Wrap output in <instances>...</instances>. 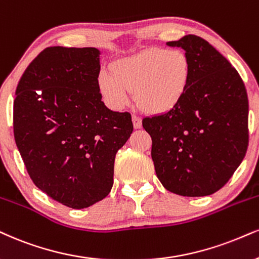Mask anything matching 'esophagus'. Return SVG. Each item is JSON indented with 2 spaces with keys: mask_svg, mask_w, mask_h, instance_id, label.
<instances>
[{
  "mask_svg": "<svg viewBox=\"0 0 259 259\" xmlns=\"http://www.w3.org/2000/svg\"><path fill=\"white\" fill-rule=\"evenodd\" d=\"M132 122L135 128H140L142 127V119L139 116H137V115H133L132 116Z\"/></svg>",
  "mask_w": 259,
  "mask_h": 259,
  "instance_id": "obj_1",
  "label": "esophagus"
}]
</instances>
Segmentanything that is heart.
<instances>
[{"mask_svg":"<svg viewBox=\"0 0 259 259\" xmlns=\"http://www.w3.org/2000/svg\"><path fill=\"white\" fill-rule=\"evenodd\" d=\"M113 75L101 72L97 84L108 107L121 110L135 91L137 103L143 110L161 114L180 102L190 82L191 66L180 49L151 48L137 55L115 62Z\"/></svg>","mask_w":259,"mask_h":259,"instance_id":"b5f03b06","label":"heart"}]
</instances>
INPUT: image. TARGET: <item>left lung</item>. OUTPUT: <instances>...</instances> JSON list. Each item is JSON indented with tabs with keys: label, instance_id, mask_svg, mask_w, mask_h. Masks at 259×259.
Here are the masks:
<instances>
[{
	"label": "left lung",
	"instance_id": "1",
	"mask_svg": "<svg viewBox=\"0 0 259 259\" xmlns=\"http://www.w3.org/2000/svg\"><path fill=\"white\" fill-rule=\"evenodd\" d=\"M167 46L185 50L191 75L174 108L143 119L156 175L173 193L209 196L228 183L246 154V89L237 69L203 38L187 34Z\"/></svg>",
	"mask_w": 259,
	"mask_h": 259
}]
</instances>
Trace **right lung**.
I'll list each match as a JSON object with an SVG mask.
<instances>
[{"instance_id": "1", "label": "right lung", "mask_w": 259, "mask_h": 259, "mask_svg": "<svg viewBox=\"0 0 259 259\" xmlns=\"http://www.w3.org/2000/svg\"><path fill=\"white\" fill-rule=\"evenodd\" d=\"M100 50L49 47L17 86L14 138L33 184L72 209L109 194L114 161L133 131L131 114L102 102Z\"/></svg>"}]
</instances>
